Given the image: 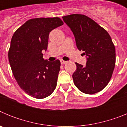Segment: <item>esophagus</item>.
I'll return each instance as SVG.
<instances>
[{
  "instance_id": "esophagus-1",
  "label": "esophagus",
  "mask_w": 127,
  "mask_h": 127,
  "mask_svg": "<svg viewBox=\"0 0 127 127\" xmlns=\"http://www.w3.org/2000/svg\"><path fill=\"white\" fill-rule=\"evenodd\" d=\"M60 63H61V64L62 65L65 64L66 63H67V61H65V60H60Z\"/></svg>"
}]
</instances>
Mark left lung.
Here are the masks:
<instances>
[{
	"instance_id": "left-lung-1",
	"label": "left lung",
	"mask_w": 127,
	"mask_h": 127,
	"mask_svg": "<svg viewBox=\"0 0 127 127\" xmlns=\"http://www.w3.org/2000/svg\"><path fill=\"white\" fill-rule=\"evenodd\" d=\"M75 37L76 46L86 56V65L76 63L74 83L81 92L94 94L104 89L111 78L115 67V47L108 32L83 14L63 16Z\"/></svg>"
}]
</instances>
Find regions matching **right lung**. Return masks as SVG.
<instances>
[{"mask_svg": "<svg viewBox=\"0 0 127 127\" xmlns=\"http://www.w3.org/2000/svg\"><path fill=\"white\" fill-rule=\"evenodd\" d=\"M64 24L61 19L39 18L28 20L16 30L8 52L11 70L20 87L38 99L50 96L57 86L60 62L43 58L49 33Z\"/></svg>", "mask_w": 127, "mask_h": 127, "instance_id": "right-lung-1", "label": "right lung"}]
</instances>
